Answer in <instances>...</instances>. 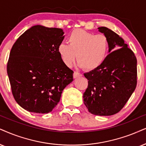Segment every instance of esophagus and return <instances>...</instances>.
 Returning a JSON list of instances; mask_svg holds the SVG:
<instances>
[{"label":"esophagus","mask_w":146,"mask_h":146,"mask_svg":"<svg viewBox=\"0 0 146 146\" xmlns=\"http://www.w3.org/2000/svg\"><path fill=\"white\" fill-rule=\"evenodd\" d=\"M82 74H81V73H79L77 71H75L74 73H73V77H74V78H77V77H82Z\"/></svg>","instance_id":"1"}]
</instances>
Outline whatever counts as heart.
Wrapping results in <instances>:
<instances>
[{
	"instance_id": "heart-1",
	"label": "heart",
	"mask_w": 146,
	"mask_h": 146,
	"mask_svg": "<svg viewBox=\"0 0 146 146\" xmlns=\"http://www.w3.org/2000/svg\"><path fill=\"white\" fill-rule=\"evenodd\" d=\"M67 41L69 44L62 42L57 48L62 62L67 67H71L77 58L80 67L94 70L98 68L108 56L110 44L105 35H96L77 29L69 34Z\"/></svg>"
}]
</instances>
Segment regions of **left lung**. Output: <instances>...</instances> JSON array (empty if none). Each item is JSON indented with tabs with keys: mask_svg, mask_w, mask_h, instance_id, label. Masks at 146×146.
Here are the masks:
<instances>
[{
	"mask_svg": "<svg viewBox=\"0 0 146 146\" xmlns=\"http://www.w3.org/2000/svg\"><path fill=\"white\" fill-rule=\"evenodd\" d=\"M109 40V54L97 69L84 73L88 86L84 102L90 113L110 116L124 107L137 86V58L124 40L106 27H98Z\"/></svg>",
	"mask_w": 146,
	"mask_h": 146,
	"instance_id": "1",
	"label": "left lung"
}]
</instances>
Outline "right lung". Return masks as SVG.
<instances>
[{"mask_svg": "<svg viewBox=\"0 0 146 146\" xmlns=\"http://www.w3.org/2000/svg\"><path fill=\"white\" fill-rule=\"evenodd\" d=\"M62 29L34 25L19 37L7 62L12 94L20 106L31 112L48 113L73 82V71L62 62L58 48Z\"/></svg>", "mask_w": 146, "mask_h": 146, "instance_id": "1", "label": "right lung"}]
</instances>
